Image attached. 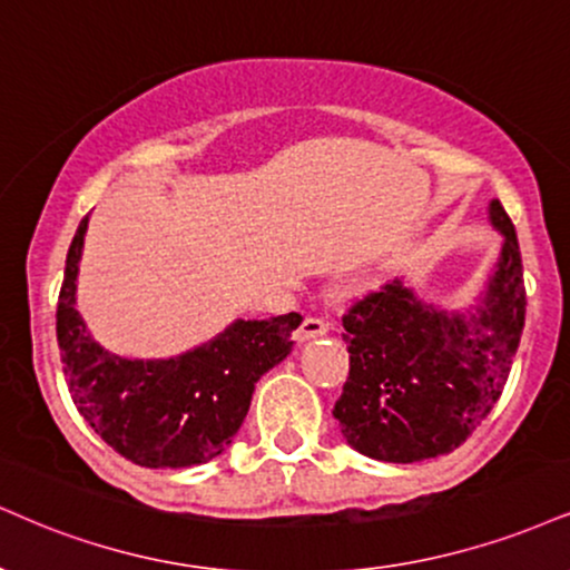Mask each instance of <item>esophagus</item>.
Returning <instances> with one entry per match:
<instances>
[{"label":"esophagus","mask_w":570,"mask_h":570,"mask_svg":"<svg viewBox=\"0 0 570 570\" xmlns=\"http://www.w3.org/2000/svg\"><path fill=\"white\" fill-rule=\"evenodd\" d=\"M328 332V324L324 318H315V315H307V318L299 324L297 332H294V337L299 342H307V340H315V337H324Z\"/></svg>","instance_id":"34e87169"}]
</instances>
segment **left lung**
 <instances>
[{
	"label": "left lung",
	"mask_w": 570,
	"mask_h": 570,
	"mask_svg": "<svg viewBox=\"0 0 570 570\" xmlns=\"http://www.w3.org/2000/svg\"><path fill=\"white\" fill-rule=\"evenodd\" d=\"M489 217L504 244L475 313L424 305L395 278L342 315L351 374L334 420L361 454L395 464L449 454L502 395L525 326V286L515 225L499 202Z\"/></svg>",
	"instance_id": "obj_1"
}]
</instances>
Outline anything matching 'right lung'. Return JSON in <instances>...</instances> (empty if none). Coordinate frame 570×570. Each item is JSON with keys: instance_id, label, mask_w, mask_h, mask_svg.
I'll use <instances>...</instances> for the list:
<instances>
[{"instance_id": "1", "label": "right lung", "mask_w": 570, "mask_h": 570, "mask_svg": "<svg viewBox=\"0 0 570 570\" xmlns=\"http://www.w3.org/2000/svg\"><path fill=\"white\" fill-rule=\"evenodd\" d=\"M87 219L68 246L58 345L68 393L102 441L140 468H194L219 456L242 428L257 380L292 353L299 313L236 321L175 358H121L89 337L77 311Z\"/></svg>"}]
</instances>
